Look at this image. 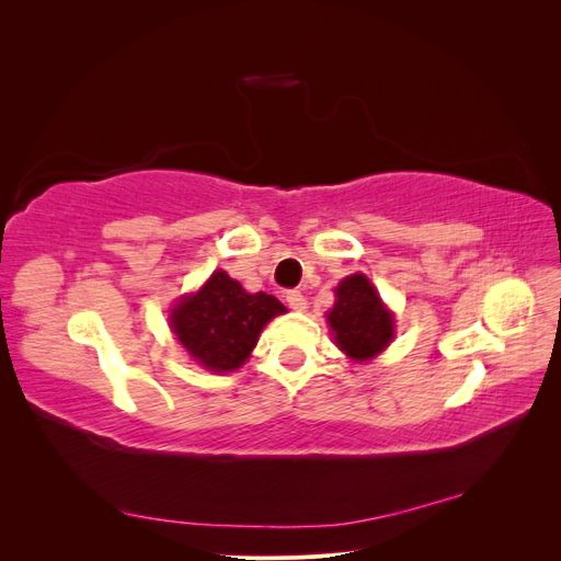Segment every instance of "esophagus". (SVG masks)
<instances>
[{
  "label": "esophagus",
  "instance_id": "1",
  "mask_svg": "<svg viewBox=\"0 0 561 561\" xmlns=\"http://www.w3.org/2000/svg\"><path fill=\"white\" fill-rule=\"evenodd\" d=\"M285 301H287V307H290L293 311H307V297H304L299 290L287 293Z\"/></svg>",
  "mask_w": 561,
  "mask_h": 561
}]
</instances>
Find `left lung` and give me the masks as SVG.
I'll return each mask as SVG.
<instances>
[{
    "mask_svg": "<svg viewBox=\"0 0 561 561\" xmlns=\"http://www.w3.org/2000/svg\"><path fill=\"white\" fill-rule=\"evenodd\" d=\"M334 297L328 313L334 344L353 363L377 358L396 334V318L386 309L377 287L365 274H353L336 285Z\"/></svg>",
    "mask_w": 561,
    "mask_h": 561,
    "instance_id": "left-lung-1",
    "label": "left lung"
}]
</instances>
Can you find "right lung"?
Returning a JSON list of instances; mask_svg holds the SVG:
<instances>
[{
  "label": "right lung",
  "instance_id": "obj_1",
  "mask_svg": "<svg viewBox=\"0 0 561 561\" xmlns=\"http://www.w3.org/2000/svg\"><path fill=\"white\" fill-rule=\"evenodd\" d=\"M285 311L274 295H250L227 271H215L198 293L180 297L171 328L198 365L233 371L250 358L266 322Z\"/></svg>",
  "mask_w": 561,
  "mask_h": 561
}]
</instances>
